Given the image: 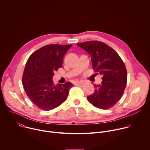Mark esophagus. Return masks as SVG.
<instances>
[{"label":"esophagus","mask_w":150,"mask_h":150,"mask_svg":"<svg viewBox=\"0 0 150 150\" xmlns=\"http://www.w3.org/2000/svg\"><path fill=\"white\" fill-rule=\"evenodd\" d=\"M84 83V82L82 81H77L76 82V85H83Z\"/></svg>","instance_id":"1"}]
</instances>
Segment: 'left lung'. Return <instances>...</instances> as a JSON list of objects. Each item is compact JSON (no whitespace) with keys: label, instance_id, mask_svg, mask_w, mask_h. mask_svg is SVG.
<instances>
[{"label":"left lung","instance_id":"obj_1","mask_svg":"<svg viewBox=\"0 0 150 150\" xmlns=\"http://www.w3.org/2000/svg\"><path fill=\"white\" fill-rule=\"evenodd\" d=\"M77 46L88 53L93 70L102 75L103 81L94 85L95 92L87 97L88 101L98 109H110L121 98L126 87L125 63L113 49L100 41L80 42Z\"/></svg>","mask_w":150,"mask_h":150}]
</instances>
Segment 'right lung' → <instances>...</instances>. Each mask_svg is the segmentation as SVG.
Wrapping results in <instances>:
<instances>
[{
	"mask_svg": "<svg viewBox=\"0 0 150 150\" xmlns=\"http://www.w3.org/2000/svg\"><path fill=\"white\" fill-rule=\"evenodd\" d=\"M72 45H49L36 50L28 58L22 83L25 93L39 109L50 110L66 100L73 84L54 85V72L62 67L63 59Z\"/></svg>",
	"mask_w": 150,
	"mask_h": 150,
	"instance_id": "add662e5",
	"label": "right lung"
}]
</instances>
